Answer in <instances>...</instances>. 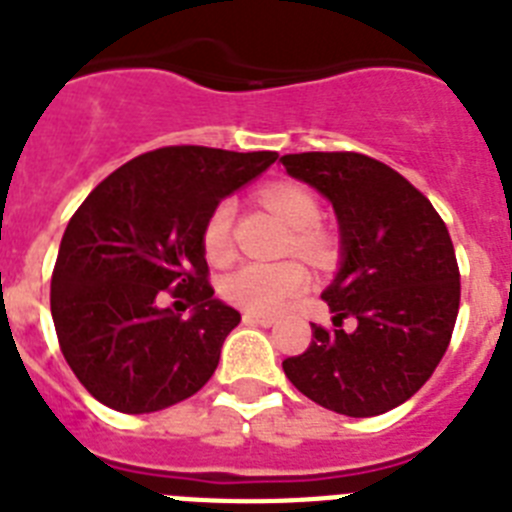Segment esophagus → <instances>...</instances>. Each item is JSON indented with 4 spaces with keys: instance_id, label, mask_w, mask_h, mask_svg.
I'll list each match as a JSON object with an SVG mask.
<instances>
[{
    "instance_id": "34e87169",
    "label": "esophagus",
    "mask_w": 512,
    "mask_h": 512,
    "mask_svg": "<svg viewBox=\"0 0 512 512\" xmlns=\"http://www.w3.org/2000/svg\"><path fill=\"white\" fill-rule=\"evenodd\" d=\"M242 320L247 325H263V328H270V325H276L278 317L276 315H260V312H244Z\"/></svg>"
}]
</instances>
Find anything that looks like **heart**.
<instances>
[{
  "label": "heart",
  "mask_w": 512,
  "mask_h": 512,
  "mask_svg": "<svg viewBox=\"0 0 512 512\" xmlns=\"http://www.w3.org/2000/svg\"><path fill=\"white\" fill-rule=\"evenodd\" d=\"M263 203L273 216L281 218L291 231H296V247L312 257L325 252L320 236L309 234L320 218V205L299 184H270L263 190ZM231 203H218L210 210L203 229V249L210 263H226L231 257ZM309 283L304 265L286 263H247L236 268L223 281V296L236 307L249 312H276L291 296L304 291Z\"/></svg>",
  "instance_id": "obj_1"
}]
</instances>
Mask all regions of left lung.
<instances>
[{
	"mask_svg": "<svg viewBox=\"0 0 512 512\" xmlns=\"http://www.w3.org/2000/svg\"><path fill=\"white\" fill-rule=\"evenodd\" d=\"M286 174L336 213L341 260L322 299L336 330L283 362L294 388L343 416H377L432 377L453 336L461 276L442 218L398 171L362 153H289ZM354 316L357 328L340 322Z\"/></svg>",
	"mask_w": 512,
	"mask_h": 512,
	"instance_id": "obj_1",
	"label": "left lung"
}]
</instances>
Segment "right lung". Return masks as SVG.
I'll return each mask as SVG.
<instances>
[{
	"instance_id": "obj_1",
	"label": "right lung",
	"mask_w": 512,
	"mask_h": 512,
	"mask_svg": "<svg viewBox=\"0 0 512 512\" xmlns=\"http://www.w3.org/2000/svg\"><path fill=\"white\" fill-rule=\"evenodd\" d=\"M276 158V150L158 148L85 197L59 244L51 317L64 359L96 401L150 414L213 377L242 315L205 281V221ZM169 285L188 299L187 318L160 307Z\"/></svg>"
}]
</instances>
